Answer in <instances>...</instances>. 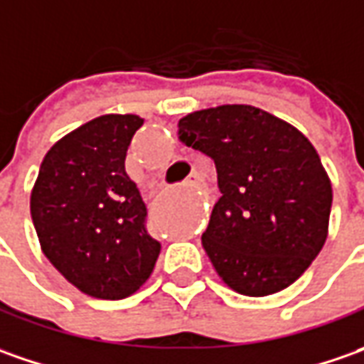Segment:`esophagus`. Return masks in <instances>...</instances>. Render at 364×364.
<instances>
[{"label":"esophagus","mask_w":364,"mask_h":364,"mask_svg":"<svg viewBox=\"0 0 364 364\" xmlns=\"http://www.w3.org/2000/svg\"><path fill=\"white\" fill-rule=\"evenodd\" d=\"M197 181H199V177H197V173H193V175L189 177V183H191V185H195Z\"/></svg>","instance_id":"esophagus-1"}]
</instances>
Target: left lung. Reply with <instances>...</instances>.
Here are the masks:
<instances>
[{"instance_id":"8db88e82","label":"left lung","mask_w":364,"mask_h":364,"mask_svg":"<svg viewBox=\"0 0 364 364\" xmlns=\"http://www.w3.org/2000/svg\"><path fill=\"white\" fill-rule=\"evenodd\" d=\"M187 146L213 159L221 197L201 244L237 294L294 284L328 235L332 185L318 153L290 122L250 105H221L179 120Z\"/></svg>"}]
</instances>
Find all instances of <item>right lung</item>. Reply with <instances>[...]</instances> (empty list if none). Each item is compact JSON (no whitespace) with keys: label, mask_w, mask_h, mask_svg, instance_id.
I'll list each match as a JSON object with an SVG mask.
<instances>
[{"label":"right lung","mask_w":364,"mask_h":364,"mask_svg":"<svg viewBox=\"0 0 364 364\" xmlns=\"http://www.w3.org/2000/svg\"><path fill=\"white\" fill-rule=\"evenodd\" d=\"M139 114H102L46 153L30 195L33 228L50 264L84 294L120 300L153 274L161 244L124 171Z\"/></svg>","instance_id":"obj_1"}]
</instances>
